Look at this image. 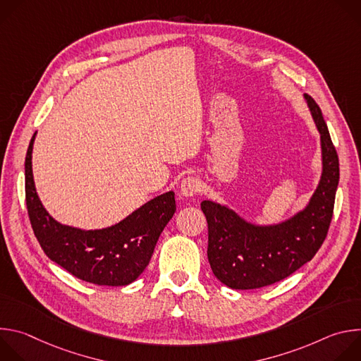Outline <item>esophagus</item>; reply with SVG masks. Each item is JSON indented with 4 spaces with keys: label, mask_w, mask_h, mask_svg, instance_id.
Listing matches in <instances>:
<instances>
[{
    "label": "esophagus",
    "mask_w": 361,
    "mask_h": 361,
    "mask_svg": "<svg viewBox=\"0 0 361 361\" xmlns=\"http://www.w3.org/2000/svg\"><path fill=\"white\" fill-rule=\"evenodd\" d=\"M201 190V181L197 177H187L181 181L180 192L183 197H194Z\"/></svg>",
    "instance_id": "obj_1"
}]
</instances>
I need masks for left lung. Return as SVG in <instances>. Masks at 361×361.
<instances>
[{"mask_svg":"<svg viewBox=\"0 0 361 361\" xmlns=\"http://www.w3.org/2000/svg\"><path fill=\"white\" fill-rule=\"evenodd\" d=\"M322 145V176L305 207L280 223L257 224L227 204L204 200L209 224V263L227 287L251 290L274 284L310 262L322 247L333 217L340 178L338 157L320 107L302 94Z\"/></svg>","mask_w":361,"mask_h":361,"instance_id":"obj_1","label":"left lung"}]
</instances>
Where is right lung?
Listing matches in <instances>:
<instances>
[{
	"label": "right lung",
	"mask_w": 361,
	"mask_h": 361,
	"mask_svg": "<svg viewBox=\"0 0 361 361\" xmlns=\"http://www.w3.org/2000/svg\"><path fill=\"white\" fill-rule=\"evenodd\" d=\"M34 133L25 157V200L34 234L51 262L97 286H128L148 266L176 213L174 191L142 204L121 221L95 230L61 224L42 205L32 176Z\"/></svg>",
	"instance_id": "add662e5"
}]
</instances>
